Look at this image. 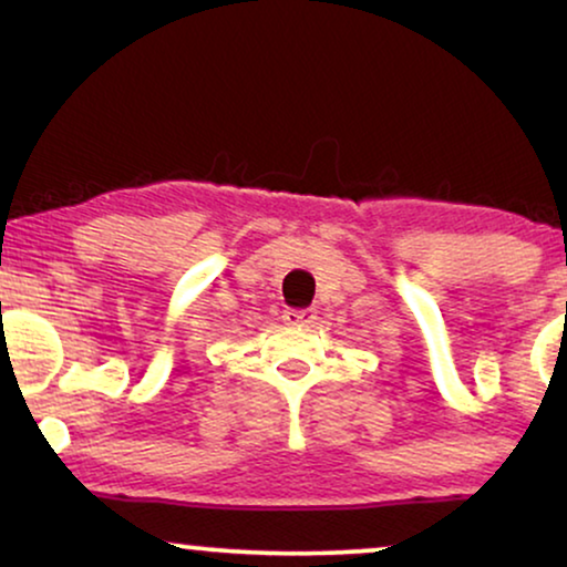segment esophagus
<instances>
[{"label":"esophagus","instance_id":"esophagus-1","mask_svg":"<svg viewBox=\"0 0 567 567\" xmlns=\"http://www.w3.org/2000/svg\"><path fill=\"white\" fill-rule=\"evenodd\" d=\"M282 319L285 323H290V327H311L316 321V311L313 308H288Z\"/></svg>","mask_w":567,"mask_h":567}]
</instances>
